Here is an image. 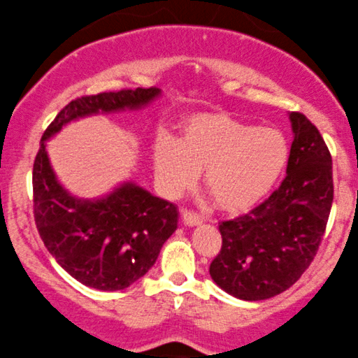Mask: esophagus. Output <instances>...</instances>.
<instances>
[{"label": "esophagus", "instance_id": "esophagus-1", "mask_svg": "<svg viewBox=\"0 0 358 358\" xmlns=\"http://www.w3.org/2000/svg\"><path fill=\"white\" fill-rule=\"evenodd\" d=\"M180 217H182V222L186 226H197L203 222L199 214L194 211H189V209H180Z\"/></svg>", "mask_w": 358, "mask_h": 358}]
</instances>
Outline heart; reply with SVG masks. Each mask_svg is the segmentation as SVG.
Returning a JSON list of instances; mask_svg holds the SVG:
<instances>
[{
    "instance_id": "b5f03b06",
    "label": "heart",
    "mask_w": 358,
    "mask_h": 358,
    "mask_svg": "<svg viewBox=\"0 0 358 358\" xmlns=\"http://www.w3.org/2000/svg\"><path fill=\"white\" fill-rule=\"evenodd\" d=\"M288 142L280 130L243 122L229 113L203 112L180 124L179 138L161 136L154 145L159 184L178 196L204 167V187L228 213L253 208L275 187L288 162Z\"/></svg>"
}]
</instances>
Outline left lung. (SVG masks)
<instances>
[{"mask_svg": "<svg viewBox=\"0 0 358 358\" xmlns=\"http://www.w3.org/2000/svg\"><path fill=\"white\" fill-rule=\"evenodd\" d=\"M295 138L280 187L248 214L220 222L221 251L209 275L229 295L266 300L288 289L317 256L334 203L331 154L303 113L292 112Z\"/></svg>", "mask_w": 358, "mask_h": 358, "instance_id": "8db88e82", "label": "left lung"}]
</instances>
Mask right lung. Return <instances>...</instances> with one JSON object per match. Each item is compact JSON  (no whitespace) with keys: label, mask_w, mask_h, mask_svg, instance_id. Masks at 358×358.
<instances>
[{"label":"right lung","mask_w":358,"mask_h":358,"mask_svg":"<svg viewBox=\"0 0 358 358\" xmlns=\"http://www.w3.org/2000/svg\"><path fill=\"white\" fill-rule=\"evenodd\" d=\"M157 95L159 88L138 87L78 96L58 112L41 137L33 162L38 234L63 270L85 287L115 292L142 278L178 228L179 213L176 204L134 184H125L95 203L73 199L55 179L45 138L77 117L141 107Z\"/></svg>","instance_id":"add662e5"}]
</instances>
